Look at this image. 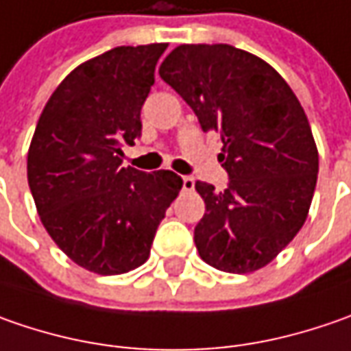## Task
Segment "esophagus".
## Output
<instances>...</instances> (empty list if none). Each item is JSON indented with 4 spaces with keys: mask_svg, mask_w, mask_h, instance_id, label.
Segmentation results:
<instances>
[{
    "mask_svg": "<svg viewBox=\"0 0 351 351\" xmlns=\"http://www.w3.org/2000/svg\"><path fill=\"white\" fill-rule=\"evenodd\" d=\"M182 191H194V178H192V176H182Z\"/></svg>",
    "mask_w": 351,
    "mask_h": 351,
    "instance_id": "esophagus-1",
    "label": "esophagus"
}]
</instances>
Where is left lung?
<instances>
[{
	"instance_id": "left-lung-1",
	"label": "left lung",
	"mask_w": 351,
	"mask_h": 351,
	"mask_svg": "<svg viewBox=\"0 0 351 351\" xmlns=\"http://www.w3.org/2000/svg\"><path fill=\"white\" fill-rule=\"evenodd\" d=\"M159 74L223 143L226 191L196 182L200 257L228 273L265 267L302 228L316 186L318 151L300 101L273 66L232 45H180Z\"/></svg>"
}]
</instances>
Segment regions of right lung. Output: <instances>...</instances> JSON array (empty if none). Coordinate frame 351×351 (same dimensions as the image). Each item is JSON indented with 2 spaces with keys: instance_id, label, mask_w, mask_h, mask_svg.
<instances>
[{
  "instance_id": "obj_1",
  "label": "right lung",
  "mask_w": 351,
  "mask_h": 351,
  "mask_svg": "<svg viewBox=\"0 0 351 351\" xmlns=\"http://www.w3.org/2000/svg\"><path fill=\"white\" fill-rule=\"evenodd\" d=\"M167 45L115 47L74 69L38 117L27 178L43 226L74 263L99 275L143 265L182 178L123 167Z\"/></svg>"
}]
</instances>
